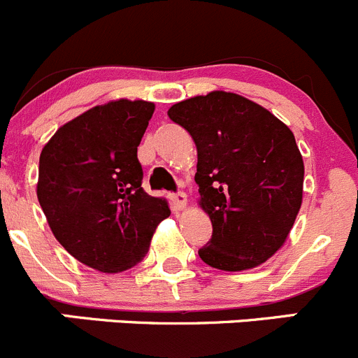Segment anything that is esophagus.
<instances>
[{"label": "esophagus", "instance_id": "esophagus-1", "mask_svg": "<svg viewBox=\"0 0 358 358\" xmlns=\"http://www.w3.org/2000/svg\"><path fill=\"white\" fill-rule=\"evenodd\" d=\"M170 200H172L173 207H176L177 210L186 209V206H188V196H186V193H176V195H170Z\"/></svg>", "mask_w": 358, "mask_h": 358}]
</instances>
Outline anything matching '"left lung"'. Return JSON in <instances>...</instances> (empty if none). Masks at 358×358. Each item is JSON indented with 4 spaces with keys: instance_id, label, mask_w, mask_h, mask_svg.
I'll use <instances>...</instances> for the list:
<instances>
[{
    "instance_id": "obj_1",
    "label": "left lung",
    "mask_w": 358,
    "mask_h": 358,
    "mask_svg": "<svg viewBox=\"0 0 358 358\" xmlns=\"http://www.w3.org/2000/svg\"><path fill=\"white\" fill-rule=\"evenodd\" d=\"M166 114L196 145L199 206L213 223L200 258L227 272L267 262L287 243L302 206L304 162L290 128L227 91L188 98Z\"/></svg>"
}]
</instances>
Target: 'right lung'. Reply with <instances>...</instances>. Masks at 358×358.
<instances>
[{
    "instance_id": "1",
    "label": "right lung",
    "mask_w": 358,
    "mask_h": 358,
    "mask_svg": "<svg viewBox=\"0 0 358 358\" xmlns=\"http://www.w3.org/2000/svg\"><path fill=\"white\" fill-rule=\"evenodd\" d=\"M155 112L144 100H112L68 121L40 155L36 196L54 237L100 272L144 260L169 202L142 189L137 148Z\"/></svg>"
}]
</instances>
